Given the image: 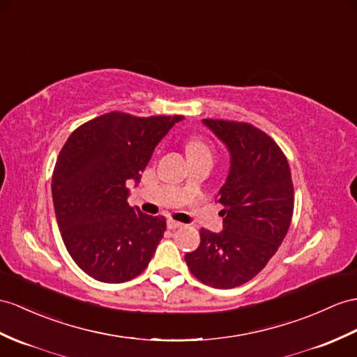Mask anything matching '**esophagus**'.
<instances>
[{"instance_id":"obj_1","label":"esophagus","mask_w":357,"mask_h":357,"mask_svg":"<svg viewBox=\"0 0 357 357\" xmlns=\"http://www.w3.org/2000/svg\"><path fill=\"white\" fill-rule=\"evenodd\" d=\"M167 225H168L169 230H176V229L183 227V224L178 222V221H174V220H168V221H167Z\"/></svg>"}]
</instances>
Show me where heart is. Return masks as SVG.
<instances>
[{
    "label": "heart",
    "mask_w": 357,
    "mask_h": 357,
    "mask_svg": "<svg viewBox=\"0 0 357 357\" xmlns=\"http://www.w3.org/2000/svg\"><path fill=\"white\" fill-rule=\"evenodd\" d=\"M188 153L189 155L192 154H211V150H208V145L203 141H199V139H194V141H190L188 145Z\"/></svg>",
    "instance_id": "obj_1"
}]
</instances>
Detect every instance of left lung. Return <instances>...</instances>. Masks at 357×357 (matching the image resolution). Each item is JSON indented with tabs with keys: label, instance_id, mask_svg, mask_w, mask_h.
I'll list each match as a JSON object with an SVG mask.
<instances>
[{
	"label": "left lung",
	"instance_id": "1",
	"mask_svg": "<svg viewBox=\"0 0 357 357\" xmlns=\"http://www.w3.org/2000/svg\"><path fill=\"white\" fill-rule=\"evenodd\" d=\"M230 154L218 190L222 231L199 230V247L185 260L199 282L216 289L244 284L279 250L294 212V186L284 154L262 130L247 123L203 119Z\"/></svg>",
	"mask_w": 357,
	"mask_h": 357
}]
</instances>
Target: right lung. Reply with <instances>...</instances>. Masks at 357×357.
<instances>
[{"label": "right lung", "instance_id": "1", "mask_svg": "<svg viewBox=\"0 0 357 357\" xmlns=\"http://www.w3.org/2000/svg\"><path fill=\"white\" fill-rule=\"evenodd\" d=\"M183 118L110 112L68 137L51 181L54 212L68 253L92 279L123 283L149 266L167 220L130 207L127 186Z\"/></svg>", "mask_w": 357, "mask_h": 357}]
</instances>
